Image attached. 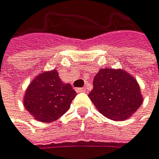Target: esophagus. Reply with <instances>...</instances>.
<instances>
[{
  "label": "esophagus",
  "mask_w": 159,
  "mask_h": 159,
  "mask_svg": "<svg viewBox=\"0 0 159 159\" xmlns=\"http://www.w3.org/2000/svg\"><path fill=\"white\" fill-rule=\"evenodd\" d=\"M75 91L76 92H85L86 91V89H85V87H80V89H76Z\"/></svg>",
  "instance_id": "34e87169"
}]
</instances>
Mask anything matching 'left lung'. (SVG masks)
Wrapping results in <instances>:
<instances>
[{
  "label": "left lung",
  "instance_id": "obj_1",
  "mask_svg": "<svg viewBox=\"0 0 159 159\" xmlns=\"http://www.w3.org/2000/svg\"><path fill=\"white\" fill-rule=\"evenodd\" d=\"M89 97L99 112L116 121L131 117L143 103L137 80L123 70L101 69Z\"/></svg>",
  "mask_w": 159,
  "mask_h": 159
}]
</instances>
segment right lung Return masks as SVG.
Segmentation results:
<instances>
[{
    "mask_svg": "<svg viewBox=\"0 0 159 159\" xmlns=\"http://www.w3.org/2000/svg\"><path fill=\"white\" fill-rule=\"evenodd\" d=\"M76 92L64 84L56 70L42 73L32 80L25 92L23 104L40 122H53L66 113Z\"/></svg>",
    "mask_w": 159,
    "mask_h": 159,
    "instance_id": "obj_1",
    "label": "right lung"
}]
</instances>
